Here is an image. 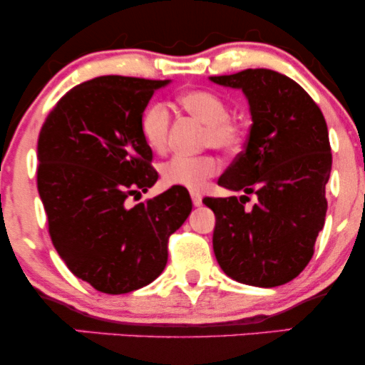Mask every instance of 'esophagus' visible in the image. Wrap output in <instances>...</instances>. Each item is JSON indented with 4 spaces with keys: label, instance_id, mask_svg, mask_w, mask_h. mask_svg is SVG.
<instances>
[{
    "label": "esophagus",
    "instance_id": "1",
    "mask_svg": "<svg viewBox=\"0 0 365 365\" xmlns=\"http://www.w3.org/2000/svg\"><path fill=\"white\" fill-rule=\"evenodd\" d=\"M190 197L194 206H200V204H202V195H200L199 192H190Z\"/></svg>",
    "mask_w": 365,
    "mask_h": 365
}]
</instances>
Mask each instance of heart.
Listing matches in <instances>:
<instances>
[{
  "label": "heart",
  "mask_w": 365,
  "mask_h": 365,
  "mask_svg": "<svg viewBox=\"0 0 365 365\" xmlns=\"http://www.w3.org/2000/svg\"><path fill=\"white\" fill-rule=\"evenodd\" d=\"M182 110L202 121V145L215 148L225 154H235L244 145L247 130L244 121L230 116L228 104L220 94L211 91H187L178 96ZM171 116L166 104L153 103L145 108L140 118V133L145 144L156 153L168 145ZM220 161L212 154L200 156H173L161 166V178L170 187H185L199 190L207 178L220 171Z\"/></svg>",
  "instance_id": "b5f03b06"
}]
</instances>
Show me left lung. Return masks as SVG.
Segmentation results:
<instances>
[{"mask_svg":"<svg viewBox=\"0 0 365 365\" xmlns=\"http://www.w3.org/2000/svg\"><path fill=\"white\" fill-rule=\"evenodd\" d=\"M211 81L244 91L252 115L245 149L217 180L244 195L202 200L216 216L212 249L230 278L279 287L305 269L324 226L331 173L326 120L299 83L273 70L249 68ZM250 193L258 200L247 210Z\"/></svg>","mask_w":365,"mask_h":365,"instance_id":"1","label":"left lung"}]
</instances>
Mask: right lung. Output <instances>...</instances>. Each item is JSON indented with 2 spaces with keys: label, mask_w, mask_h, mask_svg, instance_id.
<instances>
[{
  "label": "right lung",
  "mask_w": 365,
  "mask_h": 365,
  "mask_svg": "<svg viewBox=\"0 0 365 365\" xmlns=\"http://www.w3.org/2000/svg\"><path fill=\"white\" fill-rule=\"evenodd\" d=\"M168 81L104 75L70 89L37 139V190L53 245L68 269L98 292L120 295L158 278L168 238L192 211L185 187L130 207L156 183L140 118Z\"/></svg>",
  "instance_id": "obj_1"
}]
</instances>
